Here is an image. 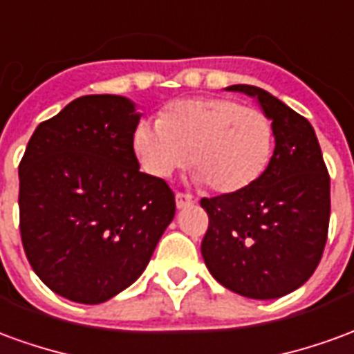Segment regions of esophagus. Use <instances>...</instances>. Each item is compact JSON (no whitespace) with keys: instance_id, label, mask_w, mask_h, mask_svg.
Segmentation results:
<instances>
[{"instance_id":"1","label":"esophagus","mask_w":354,"mask_h":354,"mask_svg":"<svg viewBox=\"0 0 354 354\" xmlns=\"http://www.w3.org/2000/svg\"><path fill=\"white\" fill-rule=\"evenodd\" d=\"M197 201L192 195H187V193H176V207L178 208H185L189 207V205H195Z\"/></svg>"}]
</instances>
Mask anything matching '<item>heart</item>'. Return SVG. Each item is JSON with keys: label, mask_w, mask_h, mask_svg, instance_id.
<instances>
[{"label": "heart", "mask_w": 354, "mask_h": 354, "mask_svg": "<svg viewBox=\"0 0 354 354\" xmlns=\"http://www.w3.org/2000/svg\"><path fill=\"white\" fill-rule=\"evenodd\" d=\"M273 146L271 119L231 98L172 102L157 124L142 121L132 136L134 155L149 176L169 178L189 157L195 180L225 195L245 192L263 176Z\"/></svg>", "instance_id": "obj_1"}]
</instances>
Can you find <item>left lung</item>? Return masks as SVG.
Returning <instances> with one entry per match:
<instances>
[{
  "label": "left lung",
  "instance_id": "1",
  "mask_svg": "<svg viewBox=\"0 0 354 354\" xmlns=\"http://www.w3.org/2000/svg\"><path fill=\"white\" fill-rule=\"evenodd\" d=\"M260 102L273 123L274 151L248 189L201 199L208 230L201 245L222 286L252 299H274L309 281L330 223V176L311 123L273 94L231 85Z\"/></svg>",
  "mask_w": 354,
  "mask_h": 354
}]
</instances>
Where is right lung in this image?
<instances>
[{"label": "right lung", "instance_id": "right-lung-1", "mask_svg": "<svg viewBox=\"0 0 354 354\" xmlns=\"http://www.w3.org/2000/svg\"><path fill=\"white\" fill-rule=\"evenodd\" d=\"M134 102L88 94L43 121L19 165L22 246L55 294L102 304L144 273L176 212L165 180L140 172Z\"/></svg>", "mask_w": 354, "mask_h": 354}]
</instances>
